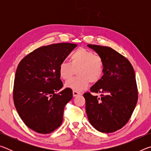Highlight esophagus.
I'll use <instances>...</instances> for the list:
<instances>
[{
    "instance_id": "1",
    "label": "esophagus",
    "mask_w": 151,
    "mask_h": 151,
    "mask_svg": "<svg viewBox=\"0 0 151 151\" xmlns=\"http://www.w3.org/2000/svg\"><path fill=\"white\" fill-rule=\"evenodd\" d=\"M73 96H76L78 95H81V93H78L77 91H73Z\"/></svg>"
}]
</instances>
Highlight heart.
<instances>
[{
    "mask_svg": "<svg viewBox=\"0 0 151 151\" xmlns=\"http://www.w3.org/2000/svg\"><path fill=\"white\" fill-rule=\"evenodd\" d=\"M76 70V76L65 83L66 88L82 91L88 87L89 82L96 83L101 80L104 72L102 58L92 51L84 48L75 50L70 57V63H60L58 73L63 80H68Z\"/></svg>",
    "mask_w": 151,
    "mask_h": 151,
    "instance_id": "heart-1",
    "label": "heart"
}]
</instances>
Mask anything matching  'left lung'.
Masks as SVG:
<instances>
[{"label":"left lung","instance_id":"obj_1","mask_svg":"<svg viewBox=\"0 0 151 151\" xmlns=\"http://www.w3.org/2000/svg\"><path fill=\"white\" fill-rule=\"evenodd\" d=\"M102 58L104 75L83 94L88 121L97 131L109 133L127 123L136 106L138 91L134 68L124 56L111 47L88 45Z\"/></svg>","mask_w":151,"mask_h":151}]
</instances>
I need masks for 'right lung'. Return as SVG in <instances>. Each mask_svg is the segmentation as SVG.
I'll return each instance as SVG.
<instances>
[{
  "instance_id": "obj_1",
  "label": "right lung",
  "mask_w": 151,
  "mask_h": 151,
  "mask_svg": "<svg viewBox=\"0 0 151 151\" xmlns=\"http://www.w3.org/2000/svg\"><path fill=\"white\" fill-rule=\"evenodd\" d=\"M77 45L57 43L38 48L22 58L15 75V108L27 126L48 134L63 122L64 109L73 98V91L63 88L58 66Z\"/></svg>"
}]
</instances>
